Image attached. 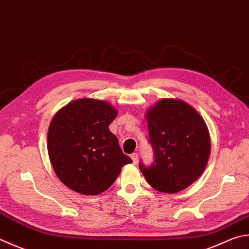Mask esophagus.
<instances>
[{
  "label": "esophagus",
  "mask_w": 249,
  "mask_h": 249,
  "mask_svg": "<svg viewBox=\"0 0 249 249\" xmlns=\"http://www.w3.org/2000/svg\"><path fill=\"white\" fill-rule=\"evenodd\" d=\"M130 158H132L133 163H134V164H136L137 162H138V155H137V153H136V152L132 153V155H130Z\"/></svg>",
  "instance_id": "1"
}]
</instances>
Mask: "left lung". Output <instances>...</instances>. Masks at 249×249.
Segmentation results:
<instances>
[{"mask_svg":"<svg viewBox=\"0 0 249 249\" xmlns=\"http://www.w3.org/2000/svg\"><path fill=\"white\" fill-rule=\"evenodd\" d=\"M149 140L155 153L139 169L157 191L174 194L202 174L210 155V136L202 117L187 103L163 99L147 113Z\"/></svg>","mask_w":249,"mask_h":249,"instance_id":"8db88e82","label":"left lung"}]
</instances>
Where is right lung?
I'll return each mask as SVG.
<instances>
[{"label":"right lung","mask_w":249,"mask_h":249,"mask_svg":"<svg viewBox=\"0 0 249 249\" xmlns=\"http://www.w3.org/2000/svg\"><path fill=\"white\" fill-rule=\"evenodd\" d=\"M116 115L110 103L94 99H78L54 115L48 152L54 172L67 187L98 195L115 182L123 165L132 163L109 129Z\"/></svg>","instance_id":"right-lung-1"}]
</instances>
